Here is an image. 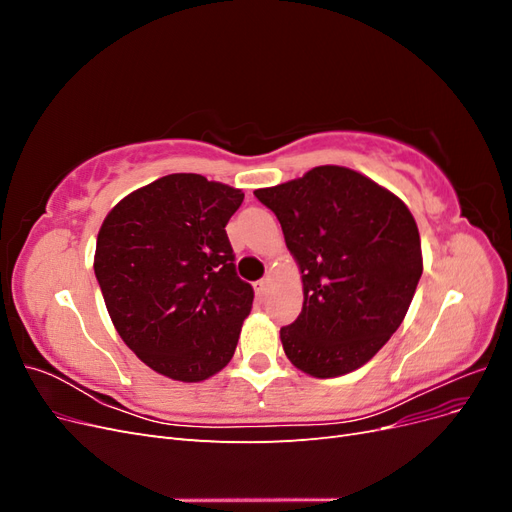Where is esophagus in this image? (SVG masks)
<instances>
[{
    "mask_svg": "<svg viewBox=\"0 0 512 512\" xmlns=\"http://www.w3.org/2000/svg\"><path fill=\"white\" fill-rule=\"evenodd\" d=\"M269 286H271L269 277H265V280L256 282V294H258V299H265V297H267V294H269Z\"/></svg>",
    "mask_w": 512,
    "mask_h": 512,
    "instance_id": "1",
    "label": "esophagus"
}]
</instances>
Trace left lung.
I'll return each instance as SVG.
<instances>
[{"label":"left lung","mask_w":512,"mask_h":512,"mask_svg":"<svg viewBox=\"0 0 512 512\" xmlns=\"http://www.w3.org/2000/svg\"><path fill=\"white\" fill-rule=\"evenodd\" d=\"M254 196L280 220L303 273V309L284 352L314 378L359 369L399 329L423 273L408 207L344 166H318Z\"/></svg>","instance_id":"obj_1"}]
</instances>
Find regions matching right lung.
I'll return each instance as SVG.
<instances>
[{"mask_svg":"<svg viewBox=\"0 0 512 512\" xmlns=\"http://www.w3.org/2000/svg\"><path fill=\"white\" fill-rule=\"evenodd\" d=\"M243 192L177 173L106 215L94 271L126 346L153 371L200 382L226 367L254 288L237 275L226 224Z\"/></svg>","mask_w":512,"mask_h":512,"instance_id":"1","label":"right lung"}]
</instances>
